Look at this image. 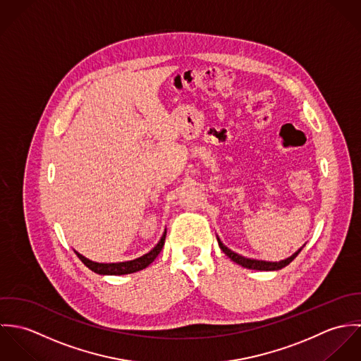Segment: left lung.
<instances>
[{"mask_svg": "<svg viewBox=\"0 0 361 361\" xmlns=\"http://www.w3.org/2000/svg\"><path fill=\"white\" fill-rule=\"evenodd\" d=\"M216 239H218V238H216ZM218 245H219L221 250H222L228 257L231 258L233 262H236V264H239V265H242V267H245V268L258 269V271H275V269H281V268L286 267L288 264H290V262L296 258V256L300 253V250H302V249H300V250L296 252L293 256H290V257L286 258V259H282V261H279V262H269V261H259V259L242 257V256L233 253L232 250H229L228 247H225V246L221 243L219 239H218Z\"/></svg>", "mask_w": 361, "mask_h": 361, "instance_id": "obj_1", "label": "left lung"}]
</instances>
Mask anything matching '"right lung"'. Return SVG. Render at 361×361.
I'll use <instances>...</instances> for the list:
<instances>
[{
  "label": "right lung",
  "mask_w": 361,
  "mask_h": 361,
  "mask_svg": "<svg viewBox=\"0 0 361 361\" xmlns=\"http://www.w3.org/2000/svg\"><path fill=\"white\" fill-rule=\"evenodd\" d=\"M165 236L166 233L164 232L161 240L157 243L154 249L142 256V257L136 258V259H132V261H125V262H111V264H104V262H94L89 258L83 257L82 255L76 253L78 257L80 258V261L92 271H94L96 274H100V275H125V274H133V272H137L140 269H145L146 267H149L155 257L159 255L164 243H165Z\"/></svg>",
  "instance_id": "obj_1"
}]
</instances>
